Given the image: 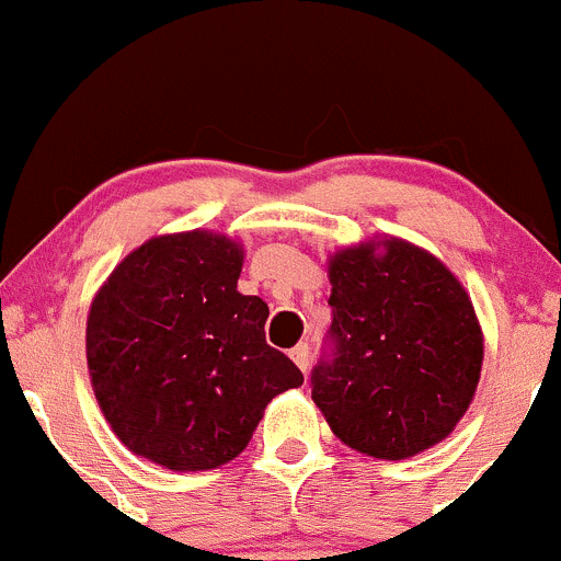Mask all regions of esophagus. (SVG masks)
Segmentation results:
<instances>
[{"label": "esophagus", "mask_w": 561, "mask_h": 561, "mask_svg": "<svg viewBox=\"0 0 561 561\" xmlns=\"http://www.w3.org/2000/svg\"><path fill=\"white\" fill-rule=\"evenodd\" d=\"M288 355H291V360L302 371L310 369V345H307V342H299L297 347H291V353H288Z\"/></svg>", "instance_id": "34e87169"}]
</instances>
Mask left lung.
Segmentation results:
<instances>
[{"label":"left lung","mask_w":561,"mask_h":561,"mask_svg":"<svg viewBox=\"0 0 561 561\" xmlns=\"http://www.w3.org/2000/svg\"><path fill=\"white\" fill-rule=\"evenodd\" d=\"M329 262L331 327L312 401L340 442L403 460L447 438L481 371V329L460 280L403 240Z\"/></svg>","instance_id":"obj_1"}]
</instances>
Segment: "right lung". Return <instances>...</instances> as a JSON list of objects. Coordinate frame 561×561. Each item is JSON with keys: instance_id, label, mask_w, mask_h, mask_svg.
<instances>
[{"instance_id": "1", "label": "right lung", "mask_w": 561, "mask_h": 561, "mask_svg": "<svg viewBox=\"0 0 561 561\" xmlns=\"http://www.w3.org/2000/svg\"><path fill=\"white\" fill-rule=\"evenodd\" d=\"M243 251L210 232L152 238L88 316V369L119 442L171 471H208L251 442L264 407L305 382L267 345L270 310L238 291Z\"/></svg>"}]
</instances>
